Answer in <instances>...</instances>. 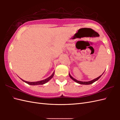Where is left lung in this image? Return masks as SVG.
Returning a JSON list of instances; mask_svg holds the SVG:
<instances>
[{"instance_id": "obj_1", "label": "left lung", "mask_w": 120, "mask_h": 120, "mask_svg": "<svg viewBox=\"0 0 120 120\" xmlns=\"http://www.w3.org/2000/svg\"><path fill=\"white\" fill-rule=\"evenodd\" d=\"M104 73H103V74H104ZM103 74H102V75H103ZM102 75H101V76H99V77H98V78L94 79H93V80H91V81H81L77 80V79H76L72 77V76L70 75V73H69V76H70V78H71V79H72V80H73L74 81H75L76 82H77V83H79V84H80V85H90V84H92V83H93V82H95L96 81L98 80V79H99V78H100L101 76H102Z\"/></svg>"}]
</instances>
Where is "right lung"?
<instances>
[{
  "label": "right lung",
  "mask_w": 120,
  "mask_h": 120,
  "mask_svg": "<svg viewBox=\"0 0 120 120\" xmlns=\"http://www.w3.org/2000/svg\"><path fill=\"white\" fill-rule=\"evenodd\" d=\"M54 74H55V71L54 72H53V73L52 74V75H51L50 76H49V77H48L47 78L45 79H44V80H40V81H35V82H29V81H25L23 79H21L24 81V82H26L28 84V85H31V86H35V85H44V84L47 83L48 81H49L51 79H52V77L53 75H54Z\"/></svg>",
  "instance_id": "1"
}]
</instances>
